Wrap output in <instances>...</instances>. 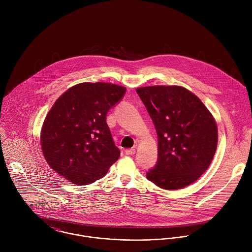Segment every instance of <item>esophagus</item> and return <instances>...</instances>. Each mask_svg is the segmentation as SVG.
<instances>
[{
  "mask_svg": "<svg viewBox=\"0 0 252 252\" xmlns=\"http://www.w3.org/2000/svg\"><path fill=\"white\" fill-rule=\"evenodd\" d=\"M126 155H134L136 153V150L134 148H130V149H126L125 150Z\"/></svg>",
  "mask_w": 252,
  "mask_h": 252,
  "instance_id": "esophagus-1",
  "label": "esophagus"
}]
</instances>
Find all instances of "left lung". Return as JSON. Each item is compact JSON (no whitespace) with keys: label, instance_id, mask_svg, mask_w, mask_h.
<instances>
[{"label":"left lung","instance_id":"left-lung-1","mask_svg":"<svg viewBox=\"0 0 252 252\" xmlns=\"http://www.w3.org/2000/svg\"><path fill=\"white\" fill-rule=\"evenodd\" d=\"M158 135V162L146 179L166 190L198 180L216 154V119L191 91L179 85L137 88Z\"/></svg>","mask_w":252,"mask_h":252}]
</instances>
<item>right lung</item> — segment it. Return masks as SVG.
Returning <instances> with one entry per match:
<instances>
[{
    "label": "right lung",
    "mask_w": 252,
    "mask_h": 252,
    "mask_svg": "<svg viewBox=\"0 0 252 252\" xmlns=\"http://www.w3.org/2000/svg\"><path fill=\"white\" fill-rule=\"evenodd\" d=\"M126 88L108 82H82L65 91L46 114L40 146L49 167L77 185L104 178L120 150L108 128L107 113Z\"/></svg>",
    "instance_id": "add662e5"
}]
</instances>
